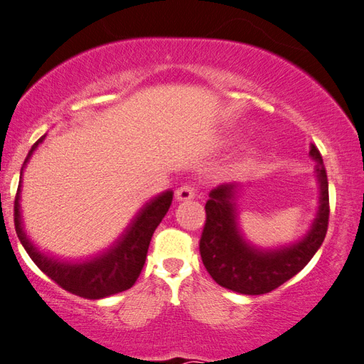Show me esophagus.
<instances>
[{"instance_id":"esophagus-1","label":"esophagus","mask_w":364,"mask_h":364,"mask_svg":"<svg viewBox=\"0 0 364 364\" xmlns=\"http://www.w3.org/2000/svg\"><path fill=\"white\" fill-rule=\"evenodd\" d=\"M196 193H197V191H196V187H192V186H182V187H178L177 191H176V198L178 202H183V200H191V198H193L196 197Z\"/></svg>"}]
</instances>
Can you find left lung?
I'll use <instances>...</instances> for the list:
<instances>
[{"instance_id":"1","label":"left lung","mask_w":364,"mask_h":364,"mask_svg":"<svg viewBox=\"0 0 364 364\" xmlns=\"http://www.w3.org/2000/svg\"><path fill=\"white\" fill-rule=\"evenodd\" d=\"M320 183V205L305 237L280 248H258L243 237L238 225L237 182L212 188L205 203V225L200 237V257L207 272L218 285L242 295L270 293L306 267L321 247L330 218L328 177L321 154L310 146Z\"/></svg>"}]
</instances>
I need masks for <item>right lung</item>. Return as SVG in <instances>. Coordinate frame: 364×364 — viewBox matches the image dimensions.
<instances>
[{
	"instance_id": "add662e5",
	"label": "right lung",
	"mask_w": 364,
	"mask_h": 364,
	"mask_svg": "<svg viewBox=\"0 0 364 364\" xmlns=\"http://www.w3.org/2000/svg\"><path fill=\"white\" fill-rule=\"evenodd\" d=\"M44 137L46 136L39 139L29 151L21 167V176L29 157L44 141ZM19 191H21V181H19L16 198H14V228H16L18 238L24 250L28 252V255L36 263L39 270L46 273L53 282H56L59 287L73 293V295L87 298V300H99V298L116 295V293L129 290L136 283L144 263H146L152 233L156 232L157 225L166 217L173 197L172 191L154 197L151 202H147L139 210L134 220L129 223V227L117 238V242L112 243L109 250L102 252L101 255L94 257L91 260L71 263L49 257L33 245V242L29 240L23 228Z\"/></svg>"
}]
</instances>
